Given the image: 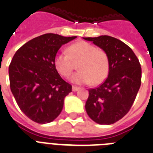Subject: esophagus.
I'll return each instance as SVG.
<instances>
[{
  "label": "esophagus",
  "instance_id": "obj_1",
  "mask_svg": "<svg viewBox=\"0 0 153 153\" xmlns=\"http://www.w3.org/2000/svg\"><path fill=\"white\" fill-rule=\"evenodd\" d=\"M79 87H76V86H72V91L73 92H77L78 90H79Z\"/></svg>",
  "mask_w": 153,
  "mask_h": 153
}]
</instances>
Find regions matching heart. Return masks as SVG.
Wrapping results in <instances>:
<instances>
[{"instance_id":"heart-1","label":"heart","mask_w":153,"mask_h":153,"mask_svg":"<svg viewBox=\"0 0 153 153\" xmlns=\"http://www.w3.org/2000/svg\"><path fill=\"white\" fill-rule=\"evenodd\" d=\"M68 52L57 53L54 58L56 69L63 76L70 75L74 69V62L79 61V71L72 74L70 80L74 84H100L109 72L108 56L102 50H99L91 43L80 41L71 45Z\"/></svg>"}]
</instances>
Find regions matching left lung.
I'll use <instances>...</instances> for the list:
<instances>
[{
    "instance_id": "8db88e82",
    "label": "left lung",
    "mask_w": 153,
    "mask_h": 153,
    "mask_svg": "<svg viewBox=\"0 0 153 153\" xmlns=\"http://www.w3.org/2000/svg\"><path fill=\"white\" fill-rule=\"evenodd\" d=\"M106 53L108 77L97 88L88 90L85 110L97 124H114L128 114L137 96L142 68L136 55L122 41L110 36L85 37Z\"/></svg>"
}]
</instances>
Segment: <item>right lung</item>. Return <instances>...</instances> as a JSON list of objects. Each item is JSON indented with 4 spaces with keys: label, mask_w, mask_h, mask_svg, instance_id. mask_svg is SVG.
<instances>
[{
    "label": "right lung",
    "mask_w": 153,
    "mask_h": 153,
    "mask_svg": "<svg viewBox=\"0 0 153 153\" xmlns=\"http://www.w3.org/2000/svg\"><path fill=\"white\" fill-rule=\"evenodd\" d=\"M77 38L47 33L23 45L9 65L11 91L24 114L39 124L54 120L61 114L71 85L60 76L54 65L58 50Z\"/></svg>",
    "instance_id": "obj_1"
}]
</instances>
